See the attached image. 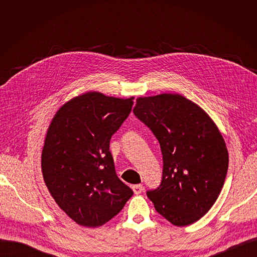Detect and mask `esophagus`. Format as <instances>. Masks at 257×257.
Here are the masks:
<instances>
[{"label":"esophagus","mask_w":257,"mask_h":257,"mask_svg":"<svg viewBox=\"0 0 257 257\" xmlns=\"http://www.w3.org/2000/svg\"><path fill=\"white\" fill-rule=\"evenodd\" d=\"M132 189H133L135 194H141L144 190V186H143V184H135L132 186Z\"/></svg>","instance_id":"34e87169"}]
</instances>
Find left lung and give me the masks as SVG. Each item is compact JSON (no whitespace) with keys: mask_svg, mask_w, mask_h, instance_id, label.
<instances>
[{"mask_svg":"<svg viewBox=\"0 0 257 257\" xmlns=\"http://www.w3.org/2000/svg\"><path fill=\"white\" fill-rule=\"evenodd\" d=\"M134 113L158 138L163 178L147 196L176 226L198 221L213 206L228 169L221 132L197 104L177 93L138 97Z\"/></svg>","mask_w":257,"mask_h":257,"instance_id":"1","label":"left lung"}]
</instances>
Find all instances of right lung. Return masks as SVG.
Here are the masks:
<instances>
[{
    "label": "right lung",
    "instance_id": "obj_1",
    "mask_svg": "<svg viewBox=\"0 0 257 257\" xmlns=\"http://www.w3.org/2000/svg\"><path fill=\"white\" fill-rule=\"evenodd\" d=\"M133 99L83 93L61 106L48 127L42 151L44 181L58 206L81 226H102L133 195L116 176L109 151Z\"/></svg>",
    "mask_w": 257,
    "mask_h": 257
}]
</instances>
